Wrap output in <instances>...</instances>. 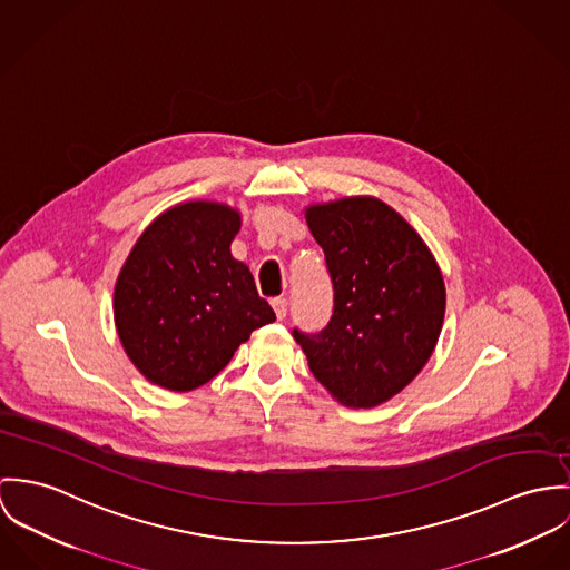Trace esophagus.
Wrapping results in <instances>:
<instances>
[{"mask_svg": "<svg viewBox=\"0 0 570 570\" xmlns=\"http://www.w3.org/2000/svg\"><path fill=\"white\" fill-rule=\"evenodd\" d=\"M271 304H273V311H275L277 318H286V315H288V299L286 297H275Z\"/></svg>", "mask_w": 570, "mask_h": 570, "instance_id": "esophagus-1", "label": "esophagus"}]
</instances>
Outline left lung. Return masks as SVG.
Masks as SVG:
<instances>
[{
    "mask_svg": "<svg viewBox=\"0 0 570 570\" xmlns=\"http://www.w3.org/2000/svg\"><path fill=\"white\" fill-rule=\"evenodd\" d=\"M334 308L318 332L293 330L315 379L345 406L393 397L431 358L445 313L442 271L386 203L352 196L306 209Z\"/></svg>",
    "mask_w": 570,
    "mask_h": 570,
    "instance_id": "1",
    "label": "left lung"
}]
</instances>
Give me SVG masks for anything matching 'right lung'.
<instances>
[{
  "mask_svg": "<svg viewBox=\"0 0 570 570\" xmlns=\"http://www.w3.org/2000/svg\"><path fill=\"white\" fill-rule=\"evenodd\" d=\"M240 214L191 200L139 236L116 284V327L132 365L159 386L190 391L227 367L252 332L275 321L247 264L232 257Z\"/></svg>",
  "mask_w": 570,
  "mask_h": 570,
  "instance_id": "add662e5",
  "label": "right lung"
}]
</instances>
